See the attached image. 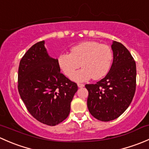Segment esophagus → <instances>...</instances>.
<instances>
[{
	"label": "esophagus",
	"instance_id": "34e87169",
	"mask_svg": "<svg viewBox=\"0 0 149 149\" xmlns=\"http://www.w3.org/2000/svg\"><path fill=\"white\" fill-rule=\"evenodd\" d=\"M78 86L79 87V88H82V87L84 86V84H78Z\"/></svg>",
	"mask_w": 149,
	"mask_h": 149
}]
</instances>
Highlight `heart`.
Here are the masks:
<instances>
[{"mask_svg":"<svg viewBox=\"0 0 149 149\" xmlns=\"http://www.w3.org/2000/svg\"><path fill=\"white\" fill-rule=\"evenodd\" d=\"M113 54L107 45L95 41H86L70 48V53H63L58 58L61 71L70 77L80 67L82 68L73 74L72 79L83 82L93 78L99 80L104 77L110 70Z\"/></svg>","mask_w":149,"mask_h":149,"instance_id":"obj_1","label":"heart"}]
</instances>
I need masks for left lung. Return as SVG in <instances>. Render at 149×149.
I'll return each mask as SVG.
<instances>
[{
  "instance_id": "8db88e82",
  "label": "left lung",
  "mask_w": 149,
  "mask_h": 149,
  "mask_svg": "<svg viewBox=\"0 0 149 149\" xmlns=\"http://www.w3.org/2000/svg\"><path fill=\"white\" fill-rule=\"evenodd\" d=\"M113 62L109 73L94 84H86L88 91L87 107L94 118L107 122L120 117L134 97L136 65L128 49L113 41Z\"/></svg>"
}]
</instances>
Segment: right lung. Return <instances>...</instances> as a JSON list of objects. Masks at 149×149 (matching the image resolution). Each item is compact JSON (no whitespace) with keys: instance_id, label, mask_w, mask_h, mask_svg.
Instances as JSON below:
<instances>
[{"instance_id":"right-lung-1","label":"right lung","mask_w":149,"mask_h":149,"mask_svg":"<svg viewBox=\"0 0 149 149\" xmlns=\"http://www.w3.org/2000/svg\"><path fill=\"white\" fill-rule=\"evenodd\" d=\"M18 90L29 112L40 123L54 126L68 116L78 86L61 73L58 59L48 55L41 41L21 60Z\"/></svg>"}]
</instances>
